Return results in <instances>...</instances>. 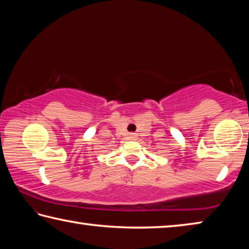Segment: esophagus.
I'll list each match as a JSON object with an SVG mask.
<instances>
[{
    "label": "esophagus",
    "mask_w": 249,
    "mask_h": 249,
    "mask_svg": "<svg viewBox=\"0 0 249 249\" xmlns=\"http://www.w3.org/2000/svg\"><path fill=\"white\" fill-rule=\"evenodd\" d=\"M129 139H130V140H137V134L136 133H130Z\"/></svg>",
    "instance_id": "esophagus-1"
}]
</instances>
